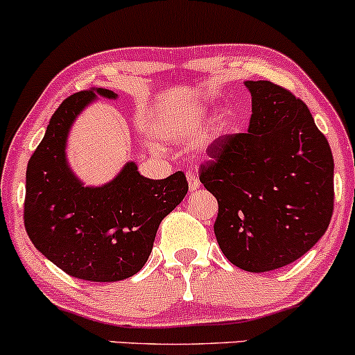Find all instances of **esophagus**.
Segmentation results:
<instances>
[{
  "mask_svg": "<svg viewBox=\"0 0 355 355\" xmlns=\"http://www.w3.org/2000/svg\"><path fill=\"white\" fill-rule=\"evenodd\" d=\"M188 182H189V189L191 191H196L199 186H201V182H199V179L196 174L193 173H188Z\"/></svg>",
  "mask_w": 355,
  "mask_h": 355,
  "instance_id": "obj_1",
  "label": "esophagus"
}]
</instances>
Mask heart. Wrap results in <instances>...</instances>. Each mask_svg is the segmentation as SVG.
Wrapping results in <instances>:
<instances>
[{
	"mask_svg": "<svg viewBox=\"0 0 355 355\" xmlns=\"http://www.w3.org/2000/svg\"><path fill=\"white\" fill-rule=\"evenodd\" d=\"M208 121V110L202 107H191L169 114L161 122L159 129L171 142H191L202 134Z\"/></svg>",
	"mask_w": 355,
	"mask_h": 355,
	"instance_id": "heart-1",
	"label": "heart"
}]
</instances>
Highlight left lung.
Returning a JSON list of instances; mask_svg holds the SVG:
<instances>
[{"instance_id":"obj_1","label":"left lung","mask_w":355,"mask_h":355,"mask_svg":"<svg viewBox=\"0 0 355 355\" xmlns=\"http://www.w3.org/2000/svg\"><path fill=\"white\" fill-rule=\"evenodd\" d=\"M248 132L218 139L199 171L218 199L214 234L246 272L282 268L324 236L334 209V157L312 114L288 90L246 80Z\"/></svg>"}]
</instances>
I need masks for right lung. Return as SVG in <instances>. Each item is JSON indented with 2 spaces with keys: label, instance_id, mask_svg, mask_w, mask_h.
I'll list each match as a JSON object with an SVG mask.
<instances>
[{
  "label": "right lung",
  "instance_id": "right-lung-1",
  "mask_svg": "<svg viewBox=\"0 0 355 355\" xmlns=\"http://www.w3.org/2000/svg\"><path fill=\"white\" fill-rule=\"evenodd\" d=\"M98 97L117 101L109 89L92 87L63 101L51 115L26 167L25 228L40 253L75 278L119 282L132 277L153 252L161 221L188 193L178 171L149 179L134 161L101 186H87L67 157L69 134Z\"/></svg>",
  "mask_w": 355,
  "mask_h": 355
}]
</instances>
